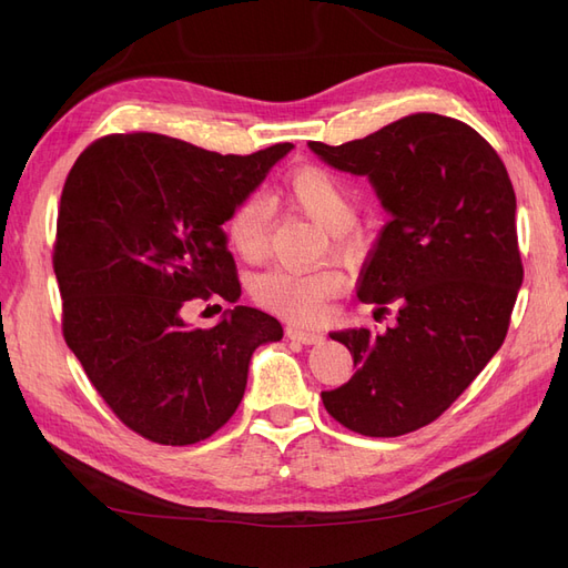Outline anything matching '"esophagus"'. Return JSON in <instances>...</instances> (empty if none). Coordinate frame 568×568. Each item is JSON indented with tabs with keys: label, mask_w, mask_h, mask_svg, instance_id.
<instances>
[{
	"label": "esophagus",
	"mask_w": 568,
	"mask_h": 568,
	"mask_svg": "<svg viewBox=\"0 0 568 568\" xmlns=\"http://www.w3.org/2000/svg\"><path fill=\"white\" fill-rule=\"evenodd\" d=\"M286 336L291 341H298V343H305V346H313V343H320L324 336L317 334V332H305L301 329V326H286Z\"/></svg>",
	"instance_id": "1"
}]
</instances>
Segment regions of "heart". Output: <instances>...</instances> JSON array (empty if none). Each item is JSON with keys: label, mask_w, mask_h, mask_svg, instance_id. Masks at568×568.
Instances as JSON below:
<instances>
[{"label": "heart", "mask_w": 568, "mask_h": 568, "mask_svg": "<svg viewBox=\"0 0 568 568\" xmlns=\"http://www.w3.org/2000/svg\"><path fill=\"white\" fill-rule=\"evenodd\" d=\"M284 196L296 211L329 232L338 246L351 244L355 196L351 186L320 165H305L284 182ZM230 248L244 263L265 261L270 248V213L263 199L246 196L225 222ZM343 288V274L334 267H277L253 282V298L272 315L296 324H317L329 315L332 298Z\"/></svg>", "instance_id": "b5f03b06"}]
</instances>
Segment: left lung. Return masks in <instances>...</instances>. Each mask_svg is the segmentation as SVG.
I'll use <instances>...</instances> for the list:
<instances>
[{
    "mask_svg": "<svg viewBox=\"0 0 568 568\" xmlns=\"http://www.w3.org/2000/svg\"><path fill=\"white\" fill-rule=\"evenodd\" d=\"M311 151L365 175L390 215L359 272L357 298L384 334H329L353 355L348 384L322 390L355 434L393 438L432 424L500 351L524 280L517 196L495 149L462 120L412 113L365 140Z\"/></svg>",
    "mask_w": 568,
    "mask_h": 568,
    "instance_id": "1",
    "label": "left lung"
}]
</instances>
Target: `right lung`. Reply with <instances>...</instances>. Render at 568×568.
Segmentation results:
<instances>
[{"mask_svg":"<svg viewBox=\"0 0 568 568\" xmlns=\"http://www.w3.org/2000/svg\"><path fill=\"white\" fill-rule=\"evenodd\" d=\"M291 149L220 156L165 134H109L68 173L54 244L63 338L115 417L153 443L225 426L253 351L284 334L248 305L211 329L186 326L182 307L242 296L222 225Z\"/></svg>","mask_w":568,"mask_h":568,"instance_id":"obj_1","label":"right lung"}]
</instances>
